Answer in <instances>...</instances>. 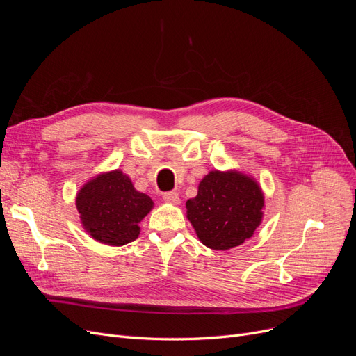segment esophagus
<instances>
[{
  "label": "esophagus",
  "mask_w": 356,
  "mask_h": 356,
  "mask_svg": "<svg viewBox=\"0 0 356 356\" xmlns=\"http://www.w3.org/2000/svg\"><path fill=\"white\" fill-rule=\"evenodd\" d=\"M163 200L166 203H172V204H178L179 203V196L177 191H168L163 195Z\"/></svg>",
  "instance_id": "34e87169"
}]
</instances>
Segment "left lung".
<instances>
[{
    "mask_svg": "<svg viewBox=\"0 0 356 356\" xmlns=\"http://www.w3.org/2000/svg\"><path fill=\"white\" fill-rule=\"evenodd\" d=\"M199 241L215 251L239 246L263 220L264 196L258 182L238 170H211L186 203Z\"/></svg>",
    "mask_w": 356,
    "mask_h": 356,
    "instance_id": "obj_1",
    "label": "left lung"
}]
</instances>
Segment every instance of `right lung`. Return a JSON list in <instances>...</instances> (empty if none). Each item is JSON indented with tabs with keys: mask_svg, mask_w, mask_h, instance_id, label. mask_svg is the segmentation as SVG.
I'll return each mask as SVG.
<instances>
[{
	"mask_svg": "<svg viewBox=\"0 0 356 356\" xmlns=\"http://www.w3.org/2000/svg\"><path fill=\"white\" fill-rule=\"evenodd\" d=\"M75 204L84 230L95 241L122 246L138 238V224L153 209L154 203L117 169L86 182L77 193Z\"/></svg>",
	"mask_w": 356,
	"mask_h": 356,
	"instance_id": "1",
	"label": "right lung"
}]
</instances>
